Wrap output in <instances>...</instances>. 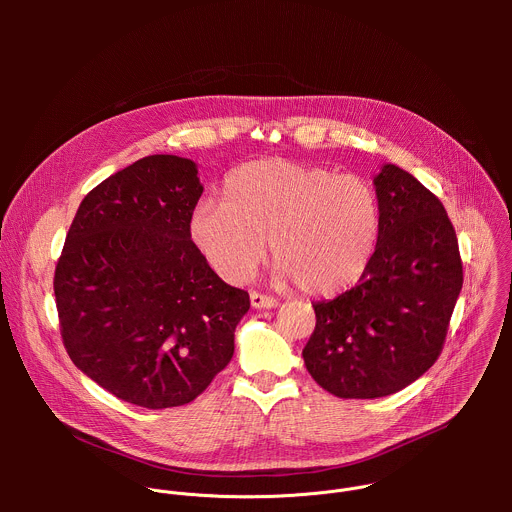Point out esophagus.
<instances>
[{
	"label": "esophagus",
	"mask_w": 512,
	"mask_h": 512,
	"mask_svg": "<svg viewBox=\"0 0 512 512\" xmlns=\"http://www.w3.org/2000/svg\"><path fill=\"white\" fill-rule=\"evenodd\" d=\"M249 298H251V306L253 308H275L277 306V300L275 298H271V296H263V294H259V291H251L249 294Z\"/></svg>",
	"instance_id": "esophagus-1"
}]
</instances>
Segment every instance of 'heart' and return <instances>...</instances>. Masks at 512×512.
Instances as JSON below:
<instances>
[{
	"instance_id": "1",
	"label": "heart",
	"mask_w": 512,
	"mask_h": 512,
	"mask_svg": "<svg viewBox=\"0 0 512 512\" xmlns=\"http://www.w3.org/2000/svg\"><path fill=\"white\" fill-rule=\"evenodd\" d=\"M188 231L227 281H247L271 237L279 279H294L310 296H336L371 265L381 208L375 188L360 176L257 160L225 180L223 204L204 200L192 210Z\"/></svg>"
}]
</instances>
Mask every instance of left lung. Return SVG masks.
<instances>
[{"instance_id": "1", "label": "left lung", "mask_w": 512, "mask_h": 512, "mask_svg": "<svg viewBox=\"0 0 512 512\" xmlns=\"http://www.w3.org/2000/svg\"><path fill=\"white\" fill-rule=\"evenodd\" d=\"M381 233L358 285L314 304L304 346L312 379L340 399L393 395L442 354L464 283L444 204L395 164L375 178Z\"/></svg>"}]
</instances>
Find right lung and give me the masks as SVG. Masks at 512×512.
Returning a JSON list of instances; mask_svg holds the SVG:
<instances>
[{
  "mask_svg": "<svg viewBox=\"0 0 512 512\" xmlns=\"http://www.w3.org/2000/svg\"><path fill=\"white\" fill-rule=\"evenodd\" d=\"M202 190L192 160L141 158L95 186L68 229L54 271L62 342L121 401L186 405L233 358L251 302L190 239Z\"/></svg>",
  "mask_w": 512,
  "mask_h": 512,
  "instance_id": "add662e5",
  "label": "right lung"
}]
</instances>
